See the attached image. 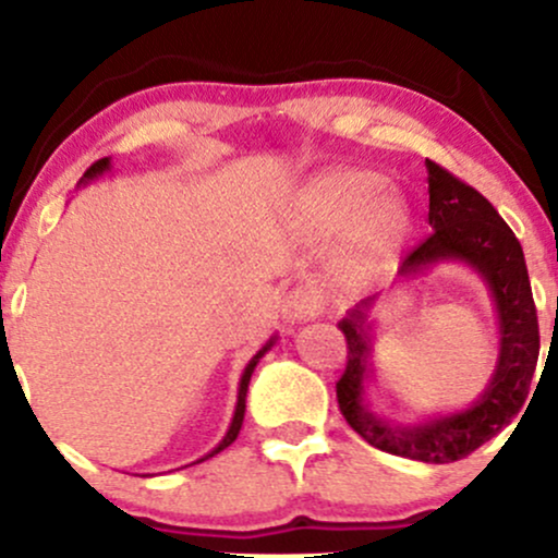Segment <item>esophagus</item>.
Segmentation results:
<instances>
[{"label": "esophagus", "instance_id": "34e87169", "mask_svg": "<svg viewBox=\"0 0 558 558\" xmlns=\"http://www.w3.org/2000/svg\"><path fill=\"white\" fill-rule=\"evenodd\" d=\"M319 310H323L319 296L306 286H296L293 291H288L283 296V304H280L286 323H304V319L319 315Z\"/></svg>", "mask_w": 558, "mask_h": 558}]
</instances>
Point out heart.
Here are the masks:
<instances>
[{
	"mask_svg": "<svg viewBox=\"0 0 558 558\" xmlns=\"http://www.w3.org/2000/svg\"><path fill=\"white\" fill-rule=\"evenodd\" d=\"M380 185V175L369 170L332 168L312 178L299 194L301 220L312 233L336 235L344 230L338 267L349 275L373 272L407 235V204Z\"/></svg>",
	"mask_w": 558,
	"mask_h": 558,
	"instance_id": "obj_1",
	"label": "heart"
}]
</instances>
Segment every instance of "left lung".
I'll list each match as a JSON object with an SVG mask.
<instances>
[{
    "mask_svg": "<svg viewBox=\"0 0 558 558\" xmlns=\"http://www.w3.org/2000/svg\"><path fill=\"white\" fill-rule=\"evenodd\" d=\"M433 233L401 259L399 278L430 270L440 262H462L488 288L498 317V360L480 399L462 412L438 414L414 425L377 417L367 403L373 375V325L367 323L377 296H367L345 315L338 328L349 343V362L336 383L341 414L369 446L393 457L427 464H448L470 457L514 420L533 383L541 332L527 265L517 235L480 191L427 159Z\"/></svg>",
    "mask_w": 558,
    "mask_h": 558,
    "instance_id": "1",
    "label": "left lung"
}]
</instances>
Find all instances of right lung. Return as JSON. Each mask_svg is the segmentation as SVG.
<instances>
[{
    "label": "right lung",
    "instance_id": "obj_1",
    "mask_svg": "<svg viewBox=\"0 0 558 558\" xmlns=\"http://www.w3.org/2000/svg\"><path fill=\"white\" fill-rule=\"evenodd\" d=\"M110 170V157H105V159H99V162H94L92 168H88L86 172H83V178H81V183L86 185L88 181H94V178H99L101 172H107ZM275 338L278 336H272L270 341H267L265 345H262V349L257 351V354L252 356V362L246 364V369H243V375H241V383H239V401H235V412H233V420H230V427H228V433H226V438L220 440V444H217L213 451L207 453V457H202L198 459V462H204V459H209V457H215V453H220L222 448H228L230 444H233L235 438H239V430H241V425H243V414H246V393H248V380H252V375H254V367H257L259 364V360L262 356L267 354V351L272 349V343H275Z\"/></svg>",
    "mask_w": 558,
    "mask_h": 558
}]
</instances>
